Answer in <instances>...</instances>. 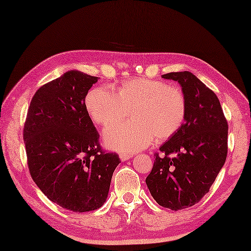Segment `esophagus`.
Returning a JSON list of instances; mask_svg holds the SVG:
<instances>
[{
	"mask_svg": "<svg viewBox=\"0 0 251 251\" xmlns=\"http://www.w3.org/2000/svg\"><path fill=\"white\" fill-rule=\"evenodd\" d=\"M120 157L122 161H128L129 158L132 157V154H128V153H121Z\"/></svg>",
	"mask_w": 251,
	"mask_h": 251,
	"instance_id": "obj_1",
	"label": "esophagus"
}]
</instances>
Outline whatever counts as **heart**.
Segmentation results:
<instances>
[{"label": "heart", "mask_w": 251, "mask_h": 251, "mask_svg": "<svg viewBox=\"0 0 251 251\" xmlns=\"http://www.w3.org/2000/svg\"><path fill=\"white\" fill-rule=\"evenodd\" d=\"M85 106L94 123L104 127L124 121L131 110L134 121L110 126L103 132L106 146L121 152L146 148L154 138L168 139L181 128L186 116L182 90L148 77L126 79L115 93L95 87L87 94Z\"/></svg>", "instance_id": "b5f03b06"}]
</instances>
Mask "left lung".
<instances>
[{
	"mask_svg": "<svg viewBox=\"0 0 251 251\" xmlns=\"http://www.w3.org/2000/svg\"><path fill=\"white\" fill-rule=\"evenodd\" d=\"M182 87L186 116L181 128L155 153L146 179L158 205L180 210L197 204L215 182L227 154V121L216 94L193 73L162 75Z\"/></svg>",
	"mask_w": 251,
	"mask_h": 251,
	"instance_id": "8db88e82",
	"label": "left lung"
}]
</instances>
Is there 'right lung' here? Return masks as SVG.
Masks as SVG:
<instances>
[{
	"label": "right lung",
	"instance_id": "add662e5",
	"mask_svg": "<svg viewBox=\"0 0 251 251\" xmlns=\"http://www.w3.org/2000/svg\"><path fill=\"white\" fill-rule=\"evenodd\" d=\"M98 77L68 71L32 98L24 126L32 179L57 205L74 212L96 210L108 197L119 155L105 152L85 106Z\"/></svg>",
	"mask_w": 251,
	"mask_h": 251
}]
</instances>
